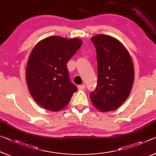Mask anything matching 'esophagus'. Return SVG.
<instances>
[{
  "label": "esophagus",
  "instance_id": "34e87169",
  "mask_svg": "<svg viewBox=\"0 0 156 156\" xmlns=\"http://www.w3.org/2000/svg\"><path fill=\"white\" fill-rule=\"evenodd\" d=\"M85 87H86V86L84 84H81V85H79L78 86V88H79V89H80V90L84 89Z\"/></svg>",
  "mask_w": 156,
  "mask_h": 156
}]
</instances>
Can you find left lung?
<instances>
[{
	"instance_id": "obj_1",
	"label": "left lung",
	"mask_w": 156,
	"mask_h": 156,
	"mask_svg": "<svg viewBox=\"0 0 156 156\" xmlns=\"http://www.w3.org/2000/svg\"><path fill=\"white\" fill-rule=\"evenodd\" d=\"M96 49L98 84L90 98L102 112L118 109L130 95L134 81V67L129 52L111 36L91 38Z\"/></svg>"
}]
</instances>
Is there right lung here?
Segmentation results:
<instances>
[{"instance_id":"1","label":"right lung","mask_w":156,"mask_h":156,"mask_svg":"<svg viewBox=\"0 0 156 156\" xmlns=\"http://www.w3.org/2000/svg\"><path fill=\"white\" fill-rule=\"evenodd\" d=\"M81 44L77 38L51 36L33 49L26 68V82L33 98L43 108L60 111L77 90L70 80L66 64Z\"/></svg>"}]
</instances>
